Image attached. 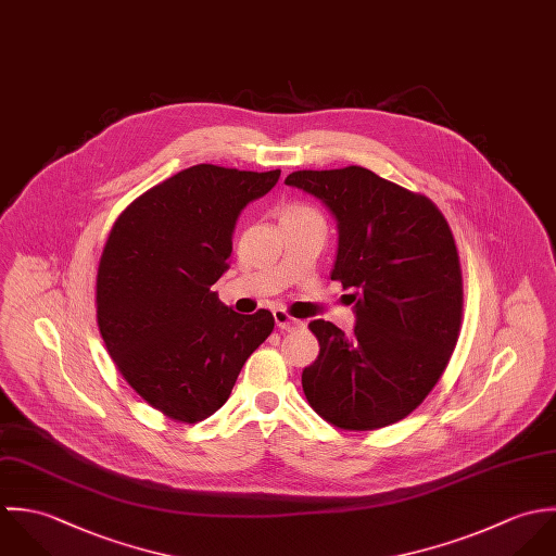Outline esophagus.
Here are the masks:
<instances>
[{
    "label": "esophagus",
    "instance_id": "34e87169",
    "mask_svg": "<svg viewBox=\"0 0 556 556\" xmlns=\"http://www.w3.org/2000/svg\"><path fill=\"white\" fill-rule=\"evenodd\" d=\"M273 316H275L277 329H281V331H296V329H303V327H305L303 320H296V318L288 316L283 309H277Z\"/></svg>",
    "mask_w": 556,
    "mask_h": 556
}]
</instances>
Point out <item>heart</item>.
Instances as JSON below:
<instances>
[{"instance_id": "heart-1", "label": "heart", "mask_w": 556, "mask_h": 556, "mask_svg": "<svg viewBox=\"0 0 556 556\" xmlns=\"http://www.w3.org/2000/svg\"><path fill=\"white\" fill-rule=\"evenodd\" d=\"M294 217H318V215L307 206H288L281 213V219H294Z\"/></svg>"}]
</instances>
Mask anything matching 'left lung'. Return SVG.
Wrapping results in <instances>:
<instances>
[{
    "mask_svg": "<svg viewBox=\"0 0 556 556\" xmlns=\"http://www.w3.org/2000/svg\"><path fill=\"white\" fill-rule=\"evenodd\" d=\"M337 222L331 279L352 288L354 333L314 320L320 341L303 369L312 408L343 430L408 417L434 389L462 323V270L441 211L374 172L303 169L286 178Z\"/></svg>",
    "mask_w": 556,
    "mask_h": 556,
    "instance_id": "8db88e82",
    "label": "left lung"
}]
</instances>
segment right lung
I'll return each mask as SVG.
<instances>
[{
	"label": "right lung",
	"mask_w": 556,
	"mask_h": 556,
	"mask_svg": "<svg viewBox=\"0 0 556 556\" xmlns=\"http://www.w3.org/2000/svg\"><path fill=\"white\" fill-rule=\"evenodd\" d=\"M281 169L193 165L137 198L113 223L97 277V318L124 380L169 419L198 424L227 402L273 314L225 307L233 227Z\"/></svg>",
	"instance_id": "right-lung-1"
}]
</instances>
